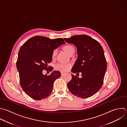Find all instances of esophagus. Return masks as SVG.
I'll list each match as a JSON object with an SVG mask.
<instances>
[{"label": "esophagus", "mask_w": 127, "mask_h": 127, "mask_svg": "<svg viewBox=\"0 0 127 127\" xmlns=\"http://www.w3.org/2000/svg\"><path fill=\"white\" fill-rule=\"evenodd\" d=\"M65 74V73H64V72H61V75H62V76H64Z\"/></svg>", "instance_id": "1"}]
</instances>
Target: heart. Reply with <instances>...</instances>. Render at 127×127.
<instances>
[{
    "label": "heart",
    "mask_w": 127,
    "mask_h": 127,
    "mask_svg": "<svg viewBox=\"0 0 127 127\" xmlns=\"http://www.w3.org/2000/svg\"><path fill=\"white\" fill-rule=\"evenodd\" d=\"M64 50L69 55L72 52L74 51V47L70 45H67L64 47ZM57 54V50L55 49L52 53V57L53 58L55 57V56ZM71 67V64H62V63H58L57 64L55 65V68L56 70L62 71V72H66L69 70Z\"/></svg>",
    "instance_id": "obj_1"
}]
</instances>
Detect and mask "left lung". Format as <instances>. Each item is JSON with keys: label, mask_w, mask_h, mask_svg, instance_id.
I'll return each mask as SVG.
<instances>
[{"label": "left lung", "mask_w": 127, "mask_h": 127, "mask_svg": "<svg viewBox=\"0 0 127 127\" xmlns=\"http://www.w3.org/2000/svg\"><path fill=\"white\" fill-rule=\"evenodd\" d=\"M66 42L77 48V59L71 71L81 73L79 78L71 74V80L67 85L69 91L81 98L90 97L101 88L107 69L104 50L99 43L86 35H74L64 38Z\"/></svg>", "instance_id": "8db88e82"}]
</instances>
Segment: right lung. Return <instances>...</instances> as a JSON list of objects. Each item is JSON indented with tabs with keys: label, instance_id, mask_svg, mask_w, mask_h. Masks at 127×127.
<instances>
[{
	"label": "right lung",
	"instance_id": "1",
	"mask_svg": "<svg viewBox=\"0 0 127 127\" xmlns=\"http://www.w3.org/2000/svg\"><path fill=\"white\" fill-rule=\"evenodd\" d=\"M64 44L62 38L50 39L36 36L21 47L16 62L20 83L24 91L32 99H44L52 92L54 83L61 77V72L54 70L50 75H47L42 72L44 69H53L51 67L48 68V64L52 61L53 51Z\"/></svg>",
	"mask_w": 127,
	"mask_h": 127
}]
</instances>
